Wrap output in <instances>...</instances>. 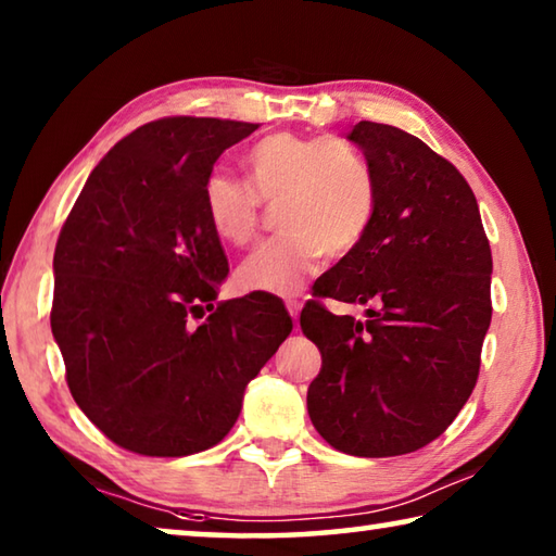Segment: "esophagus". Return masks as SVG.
Returning <instances> with one entry per match:
<instances>
[{"mask_svg": "<svg viewBox=\"0 0 556 556\" xmlns=\"http://www.w3.org/2000/svg\"><path fill=\"white\" fill-rule=\"evenodd\" d=\"M287 312L291 318H294V321H299V312H301L299 301H287Z\"/></svg>", "mask_w": 556, "mask_h": 556, "instance_id": "34e87169", "label": "esophagus"}]
</instances>
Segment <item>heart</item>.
<instances>
[{
    "label": "heart",
    "mask_w": 556,
    "mask_h": 556,
    "mask_svg": "<svg viewBox=\"0 0 556 556\" xmlns=\"http://www.w3.org/2000/svg\"><path fill=\"white\" fill-rule=\"evenodd\" d=\"M248 186L223 168L203 181V213L223 242L242 248L260 230V203L275 205L285 235L262 242L238 267L252 294L296 296L326 252L343 257L363 242L378 205L375 174L353 144L279 131L242 159Z\"/></svg>",
    "instance_id": "heart-1"
}]
</instances>
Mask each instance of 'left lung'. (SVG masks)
I'll return each mask as SVG.
<instances>
[{
  "instance_id": "8db88e82",
  "label": "left lung",
  "mask_w": 556,
  "mask_h": 556,
  "mask_svg": "<svg viewBox=\"0 0 556 556\" xmlns=\"http://www.w3.org/2000/svg\"><path fill=\"white\" fill-rule=\"evenodd\" d=\"M378 186L363 242L316 281V296L375 304L365 321L318 301L301 331L321 351L306 407L351 456L412 454L446 431L476 388L491 326V271L476 195L409 131L357 122L351 135Z\"/></svg>"
}]
</instances>
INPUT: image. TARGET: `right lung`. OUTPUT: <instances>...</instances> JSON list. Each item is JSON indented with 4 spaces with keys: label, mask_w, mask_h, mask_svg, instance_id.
I'll return each mask as SVG.
<instances>
[{
    "label": "right lung",
    "mask_w": 556,
    "mask_h": 556,
    "mask_svg": "<svg viewBox=\"0 0 556 556\" xmlns=\"http://www.w3.org/2000/svg\"><path fill=\"white\" fill-rule=\"evenodd\" d=\"M260 125L164 117L92 168L53 255L51 331L86 417L142 456H188L223 441L291 333L267 296L218 299L228 277L203 213V181ZM214 314L199 327L190 318Z\"/></svg>",
    "instance_id": "1"
}]
</instances>
